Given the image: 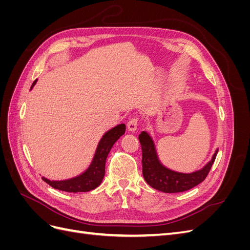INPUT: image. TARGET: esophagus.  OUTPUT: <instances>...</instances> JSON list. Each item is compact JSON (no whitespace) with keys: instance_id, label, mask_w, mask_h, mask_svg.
I'll return each mask as SVG.
<instances>
[{"instance_id":"obj_1","label":"esophagus","mask_w":250,"mask_h":250,"mask_svg":"<svg viewBox=\"0 0 250 250\" xmlns=\"http://www.w3.org/2000/svg\"><path fill=\"white\" fill-rule=\"evenodd\" d=\"M127 128L130 132L137 131V129H138V119L137 118L129 119V121L127 122Z\"/></svg>"}]
</instances>
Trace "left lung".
<instances>
[{
	"label": "left lung",
	"mask_w": 250,
	"mask_h": 250,
	"mask_svg": "<svg viewBox=\"0 0 250 250\" xmlns=\"http://www.w3.org/2000/svg\"><path fill=\"white\" fill-rule=\"evenodd\" d=\"M142 146L143 176L146 183L155 190L164 193H180L199 185L206 179L218 153V148L211 160L200 170L192 173H181L166 167L160 161L152 137L147 131L139 135Z\"/></svg>",
	"instance_id": "obj_1"
}]
</instances>
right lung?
<instances>
[{
	"label": "right lung",
	"instance_id": "obj_1",
	"mask_svg": "<svg viewBox=\"0 0 250 250\" xmlns=\"http://www.w3.org/2000/svg\"><path fill=\"white\" fill-rule=\"evenodd\" d=\"M36 81L37 80L33 82L31 89L35 85ZM125 130L126 126L122 123L105 132L98 143L94 157L87 169L79 175L64 180H50L42 176V180L56 190L69 193L88 192L94 190L102 183L105 174V162H106L110 149L112 148L113 144L125 133Z\"/></svg>",
	"mask_w": 250,
	"mask_h": 250
}]
</instances>
